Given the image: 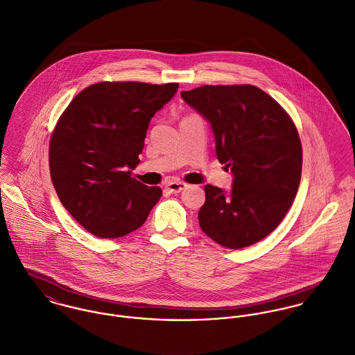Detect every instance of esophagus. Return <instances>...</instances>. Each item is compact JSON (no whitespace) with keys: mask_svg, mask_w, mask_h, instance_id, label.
<instances>
[{"mask_svg":"<svg viewBox=\"0 0 355 355\" xmlns=\"http://www.w3.org/2000/svg\"><path fill=\"white\" fill-rule=\"evenodd\" d=\"M186 187H187V184L183 183V182H168V183L165 184V189H166L169 193H173V194H178V193L186 190Z\"/></svg>","mask_w":355,"mask_h":355,"instance_id":"esophagus-1","label":"esophagus"}]
</instances>
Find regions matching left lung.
<instances>
[{
    "label": "left lung",
    "mask_w": 355,
    "mask_h": 355,
    "mask_svg": "<svg viewBox=\"0 0 355 355\" xmlns=\"http://www.w3.org/2000/svg\"><path fill=\"white\" fill-rule=\"evenodd\" d=\"M182 98L210 124L216 155L232 173V189L206 184L198 220L203 232L228 249L268 236L294 202L302 146L286 110L261 89L202 86Z\"/></svg>",
    "instance_id": "1"
}]
</instances>
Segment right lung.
<instances>
[{"label": "right lung", "instance_id": "obj_1", "mask_svg": "<svg viewBox=\"0 0 355 355\" xmlns=\"http://www.w3.org/2000/svg\"><path fill=\"white\" fill-rule=\"evenodd\" d=\"M178 83L101 82L80 92L51 135L49 162L62 206L98 238L138 230L162 196L131 178L153 116L171 101Z\"/></svg>", "mask_w": 355, "mask_h": 355}]
</instances>
